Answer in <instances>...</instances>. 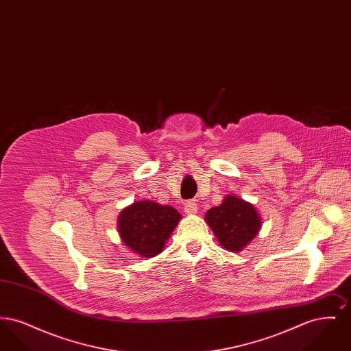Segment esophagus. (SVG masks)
I'll return each mask as SVG.
<instances>
[{"label":"esophagus","mask_w":351,"mask_h":351,"mask_svg":"<svg viewBox=\"0 0 351 351\" xmlns=\"http://www.w3.org/2000/svg\"><path fill=\"white\" fill-rule=\"evenodd\" d=\"M197 202L195 200H189L186 201L185 204H184V210H185V213H188V215H195L196 212H197Z\"/></svg>","instance_id":"esophagus-1"}]
</instances>
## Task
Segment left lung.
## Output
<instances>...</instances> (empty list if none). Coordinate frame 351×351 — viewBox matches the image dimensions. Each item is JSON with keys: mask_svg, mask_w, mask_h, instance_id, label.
Listing matches in <instances>:
<instances>
[{"mask_svg": "<svg viewBox=\"0 0 351 351\" xmlns=\"http://www.w3.org/2000/svg\"><path fill=\"white\" fill-rule=\"evenodd\" d=\"M205 219L225 250L241 251L258 234L261 218L250 202L226 196L219 206L206 212Z\"/></svg>", "mask_w": 351, "mask_h": 351, "instance_id": "8db88e82", "label": "left lung"}]
</instances>
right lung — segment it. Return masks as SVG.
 <instances>
[{"mask_svg":"<svg viewBox=\"0 0 351 351\" xmlns=\"http://www.w3.org/2000/svg\"><path fill=\"white\" fill-rule=\"evenodd\" d=\"M180 218V213L172 206H162L154 201H138L122 210L118 230L130 250L151 258L163 250L165 242Z\"/></svg>","mask_w":351,"mask_h":351,"instance_id":"add662e5","label":"right lung"}]
</instances>
